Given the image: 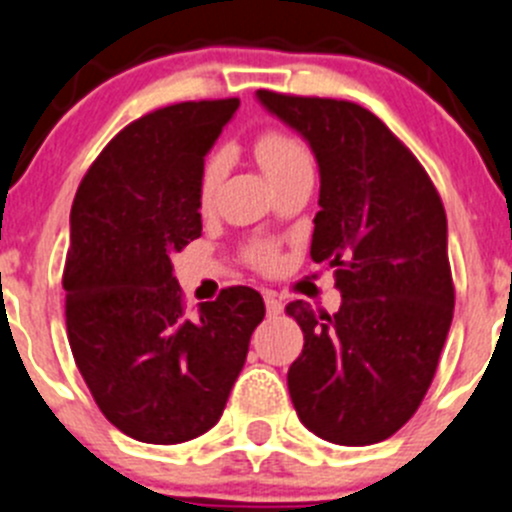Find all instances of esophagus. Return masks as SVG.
<instances>
[{
	"label": "esophagus",
	"mask_w": 512,
	"mask_h": 512,
	"mask_svg": "<svg viewBox=\"0 0 512 512\" xmlns=\"http://www.w3.org/2000/svg\"><path fill=\"white\" fill-rule=\"evenodd\" d=\"M265 308H267V315H280V313H283V300H280L278 295L267 293L265 295Z\"/></svg>",
	"instance_id": "1"
}]
</instances>
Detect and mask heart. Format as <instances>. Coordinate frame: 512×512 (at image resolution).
I'll return each mask as SVG.
<instances>
[{
	"mask_svg": "<svg viewBox=\"0 0 512 512\" xmlns=\"http://www.w3.org/2000/svg\"><path fill=\"white\" fill-rule=\"evenodd\" d=\"M255 156H257V164L262 166V171H265V176L270 181L288 174V171L295 169V166L308 164V154H305L303 143L295 141L293 136H288V133L283 131L260 133L255 141ZM219 176H222V159H212L202 176V204L212 202L214 191H217V184H219ZM260 260L262 262L270 260V252L262 250Z\"/></svg>",
	"mask_w": 512,
	"mask_h": 512,
	"instance_id": "1",
	"label": "heart"
}]
</instances>
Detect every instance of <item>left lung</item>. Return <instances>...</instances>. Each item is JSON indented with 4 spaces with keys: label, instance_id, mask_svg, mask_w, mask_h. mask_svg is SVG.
<instances>
[{
    "label": "left lung",
    "instance_id": "obj_1",
    "mask_svg": "<svg viewBox=\"0 0 512 512\" xmlns=\"http://www.w3.org/2000/svg\"><path fill=\"white\" fill-rule=\"evenodd\" d=\"M310 146L321 176L310 257L336 270L341 308L293 300L303 353L288 371L300 422L364 447L412 419L437 371L455 308L442 199L404 143L348 100L257 90Z\"/></svg>",
    "mask_w": 512,
    "mask_h": 512
}]
</instances>
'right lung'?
Segmentation results:
<instances>
[{"instance_id": "1", "label": "right lung", "mask_w": 512, "mask_h": 512, "mask_svg": "<svg viewBox=\"0 0 512 512\" xmlns=\"http://www.w3.org/2000/svg\"><path fill=\"white\" fill-rule=\"evenodd\" d=\"M240 100L176 103L123 128L85 174L62 275L68 341L95 404L148 444L212 429L265 318L262 295L227 288L184 310L171 255L202 237L204 156Z\"/></svg>"}]
</instances>
